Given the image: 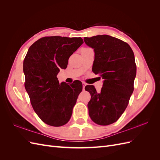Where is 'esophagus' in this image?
<instances>
[{
	"mask_svg": "<svg viewBox=\"0 0 160 160\" xmlns=\"http://www.w3.org/2000/svg\"><path fill=\"white\" fill-rule=\"evenodd\" d=\"M86 85H87V84H86L85 83H84V82H83V90H85V87L86 86Z\"/></svg>",
	"mask_w": 160,
	"mask_h": 160,
	"instance_id": "34e87169",
	"label": "esophagus"
}]
</instances>
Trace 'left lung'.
Returning <instances> with one entry per match:
<instances>
[{"mask_svg":"<svg viewBox=\"0 0 160 160\" xmlns=\"http://www.w3.org/2000/svg\"><path fill=\"white\" fill-rule=\"evenodd\" d=\"M84 41L94 49L92 71L104 79L99 93L93 85L85 88L91 94L89 115L97 124L110 125L123 114L134 89L136 65L133 52L127 42L107 35L85 37Z\"/></svg>","mask_w":160,"mask_h":160,"instance_id":"1","label":"left lung"}]
</instances>
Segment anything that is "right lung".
<instances>
[{
    "mask_svg": "<svg viewBox=\"0 0 160 160\" xmlns=\"http://www.w3.org/2000/svg\"><path fill=\"white\" fill-rule=\"evenodd\" d=\"M83 43L81 37H45L28 50L23 61L25 87L34 111L47 125L62 126L71 117L83 86L79 81L60 84L57 75Z\"/></svg>",
    "mask_w": 160,
    "mask_h": 160,
    "instance_id": "add662e5",
    "label": "right lung"
}]
</instances>
